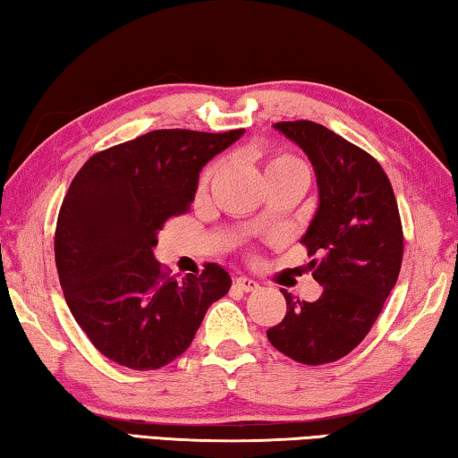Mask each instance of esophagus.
I'll return each instance as SVG.
<instances>
[{
    "mask_svg": "<svg viewBox=\"0 0 458 458\" xmlns=\"http://www.w3.org/2000/svg\"><path fill=\"white\" fill-rule=\"evenodd\" d=\"M234 283H236L240 291H246V293H252V291L259 289V283L252 281V278H248V276H238Z\"/></svg>",
    "mask_w": 458,
    "mask_h": 458,
    "instance_id": "1",
    "label": "esophagus"
}]
</instances>
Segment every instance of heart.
<instances>
[{
    "instance_id": "1",
    "label": "heart",
    "mask_w": 458,
    "mask_h": 458,
    "mask_svg": "<svg viewBox=\"0 0 458 458\" xmlns=\"http://www.w3.org/2000/svg\"><path fill=\"white\" fill-rule=\"evenodd\" d=\"M220 165H222V161H214L212 165H208L204 169V174H201V177H199V191L208 190V185L212 183L214 175L218 174ZM265 174H267V180L273 175L299 174L309 182V167L299 157H293V155H275V157H270L265 165Z\"/></svg>"
}]
</instances>
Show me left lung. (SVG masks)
Here are the masks:
<instances>
[{
    "instance_id": "obj_1",
    "label": "left lung",
    "mask_w": 458,
    "mask_h": 458,
    "mask_svg": "<svg viewBox=\"0 0 458 458\" xmlns=\"http://www.w3.org/2000/svg\"><path fill=\"white\" fill-rule=\"evenodd\" d=\"M307 153L319 206L301 238L313 278L323 286L315 303L286 299L284 319L267 331L278 352L305 366L331 363L358 347L398 281L404 234L392 183L358 145L313 121L275 125Z\"/></svg>"
}]
</instances>
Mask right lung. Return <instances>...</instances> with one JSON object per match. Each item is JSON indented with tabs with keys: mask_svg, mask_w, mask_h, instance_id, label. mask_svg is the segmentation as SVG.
Here are the masks:
<instances>
[{
	"mask_svg": "<svg viewBox=\"0 0 458 458\" xmlns=\"http://www.w3.org/2000/svg\"><path fill=\"white\" fill-rule=\"evenodd\" d=\"M242 133L151 131L95 153L74 175L54 254L66 305L105 358L139 371L167 366L228 293L216 262L175 281L153 248L164 224L190 210L201 167Z\"/></svg>",
	"mask_w": 458,
	"mask_h": 458,
	"instance_id": "right-lung-1",
	"label": "right lung"
}]
</instances>
